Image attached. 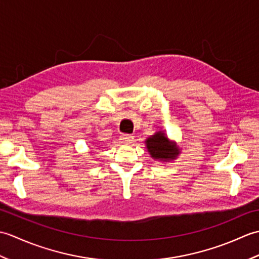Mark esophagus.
Here are the masks:
<instances>
[{
  "label": "esophagus",
  "instance_id": "obj_1",
  "mask_svg": "<svg viewBox=\"0 0 259 259\" xmlns=\"http://www.w3.org/2000/svg\"><path fill=\"white\" fill-rule=\"evenodd\" d=\"M120 140L123 142V144H130V142L134 141V137L131 135H122L120 137Z\"/></svg>",
  "mask_w": 259,
  "mask_h": 259
}]
</instances>
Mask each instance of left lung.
I'll use <instances>...</instances> for the list:
<instances>
[{"label": "left lung", "instance_id": "left-lung-1", "mask_svg": "<svg viewBox=\"0 0 259 259\" xmlns=\"http://www.w3.org/2000/svg\"><path fill=\"white\" fill-rule=\"evenodd\" d=\"M146 148L152 159L158 161H174L180 155L181 149L176 141L170 140L164 131L159 130L148 137L145 141Z\"/></svg>", "mask_w": 259, "mask_h": 259}]
</instances>
